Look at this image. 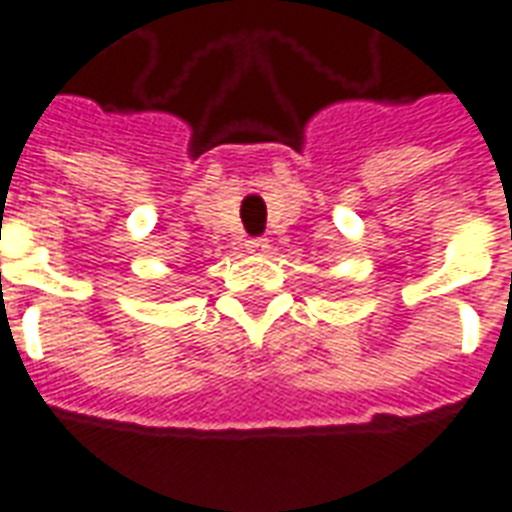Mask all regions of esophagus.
Wrapping results in <instances>:
<instances>
[{"mask_svg": "<svg viewBox=\"0 0 512 512\" xmlns=\"http://www.w3.org/2000/svg\"><path fill=\"white\" fill-rule=\"evenodd\" d=\"M246 249H249L252 255H266L268 238H249V241H246Z\"/></svg>", "mask_w": 512, "mask_h": 512, "instance_id": "34e87169", "label": "esophagus"}]
</instances>
